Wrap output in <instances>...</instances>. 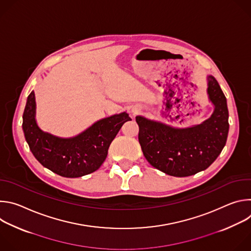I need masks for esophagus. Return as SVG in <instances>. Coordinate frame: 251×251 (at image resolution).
<instances>
[{"label":"esophagus","instance_id":"1","mask_svg":"<svg viewBox=\"0 0 251 251\" xmlns=\"http://www.w3.org/2000/svg\"><path fill=\"white\" fill-rule=\"evenodd\" d=\"M141 111V107L140 106H135L132 108V114L135 116L137 113H139Z\"/></svg>","mask_w":251,"mask_h":251}]
</instances>
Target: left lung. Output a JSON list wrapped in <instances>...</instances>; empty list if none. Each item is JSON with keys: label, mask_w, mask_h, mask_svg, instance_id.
I'll use <instances>...</instances> for the list:
<instances>
[{"label": "left lung", "mask_w": 251, "mask_h": 251, "mask_svg": "<svg viewBox=\"0 0 251 251\" xmlns=\"http://www.w3.org/2000/svg\"><path fill=\"white\" fill-rule=\"evenodd\" d=\"M206 80L213 112L201 124L177 128L136 116L143 154L151 166L167 175L182 177L203 171L226 145L229 129L226 98L216 78L207 75Z\"/></svg>", "instance_id": "1"}]
</instances>
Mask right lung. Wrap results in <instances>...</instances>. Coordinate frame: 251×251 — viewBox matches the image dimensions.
Segmentation results:
<instances>
[{
  "mask_svg": "<svg viewBox=\"0 0 251 251\" xmlns=\"http://www.w3.org/2000/svg\"><path fill=\"white\" fill-rule=\"evenodd\" d=\"M35 97L27 96L23 115L25 141L45 168L64 177H78L98 170L122 125L132 120L127 112L102 118L75 137L62 138L43 131L35 120Z\"/></svg>",
  "mask_w": 251,
  "mask_h": 251,
  "instance_id": "1",
  "label": "right lung"
}]
</instances>
